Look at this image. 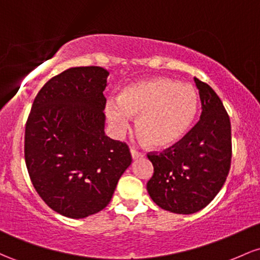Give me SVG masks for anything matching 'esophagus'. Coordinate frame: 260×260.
<instances>
[{"instance_id": "1", "label": "esophagus", "mask_w": 260, "mask_h": 260, "mask_svg": "<svg viewBox=\"0 0 260 260\" xmlns=\"http://www.w3.org/2000/svg\"><path fill=\"white\" fill-rule=\"evenodd\" d=\"M131 155H132L133 160H136V159H139V158H143V153L138 152V150L133 149V148L131 149Z\"/></svg>"}]
</instances>
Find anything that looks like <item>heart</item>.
Listing matches in <instances>:
<instances>
[{
	"instance_id": "1",
	"label": "heart",
	"mask_w": 260,
	"mask_h": 260,
	"mask_svg": "<svg viewBox=\"0 0 260 260\" xmlns=\"http://www.w3.org/2000/svg\"><path fill=\"white\" fill-rule=\"evenodd\" d=\"M199 111L195 88L167 78L133 82L106 104V116L117 132L138 117L137 135L150 148H168L181 141L192 127Z\"/></svg>"
}]
</instances>
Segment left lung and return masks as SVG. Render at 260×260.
<instances>
[{"instance_id":"1","label":"left lung","mask_w":260,"mask_h":260,"mask_svg":"<svg viewBox=\"0 0 260 260\" xmlns=\"http://www.w3.org/2000/svg\"><path fill=\"white\" fill-rule=\"evenodd\" d=\"M193 80L201 100L200 121L173 147L148 154L154 167L148 193L162 210L180 215L198 212L215 199L226 181L232 158L227 111L212 87Z\"/></svg>"}]
</instances>
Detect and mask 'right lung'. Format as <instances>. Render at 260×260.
I'll list each match as a JSON object with an SVG mask.
<instances>
[{"mask_svg":"<svg viewBox=\"0 0 260 260\" xmlns=\"http://www.w3.org/2000/svg\"><path fill=\"white\" fill-rule=\"evenodd\" d=\"M108 75L104 68L80 67L54 76L34 99L25 124L24 158L34 189L65 217L105 209L132 162L128 145L105 135Z\"/></svg>","mask_w":260,"mask_h":260,"instance_id":"obj_1","label":"right lung"}]
</instances>
